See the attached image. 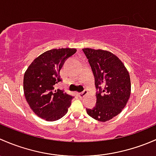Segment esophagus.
<instances>
[{"mask_svg":"<svg viewBox=\"0 0 156 156\" xmlns=\"http://www.w3.org/2000/svg\"><path fill=\"white\" fill-rule=\"evenodd\" d=\"M87 94H88L87 90H84V91H83V92L80 93V98H84L85 96L87 95Z\"/></svg>","mask_w":156,"mask_h":156,"instance_id":"1","label":"esophagus"}]
</instances>
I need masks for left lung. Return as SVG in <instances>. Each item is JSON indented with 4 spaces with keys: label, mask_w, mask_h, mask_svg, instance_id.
Segmentation results:
<instances>
[{
    "label": "left lung",
    "mask_w": 156,
    "mask_h": 156,
    "mask_svg": "<svg viewBox=\"0 0 156 156\" xmlns=\"http://www.w3.org/2000/svg\"><path fill=\"white\" fill-rule=\"evenodd\" d=\"M92 69L97 104L86 111L91 118L107 122L119 115L131 95V79L128 70L115 55L104 49H83ZM102 89H101V87Z\"/></svg>",
    "instance_id": "8db88e82"
}]
</instances>
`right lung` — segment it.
Returning a JSON list of instances; mask_svg holds the SVG:
<instances>
[{"instance_id": "right-lung-1", "label": "right lung", "mask_w": 156, "mask_h": 156, "mask_svg": "<svg viewBox=\"0 0 156 156\" xmlns=\"http://www.w3.org/2000/svg\"><path fill=\"white\" fill-rule=\"evenodd\" d=\"M76 49L62 48L48 50L37 57L24 74L25 99L32 111L46 121H55L68 111L73 96L55 89L61 81L60 70L65 59Z\"/></svg>"}]
</instances>
